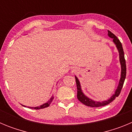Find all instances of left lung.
Segmentation results:
<instances>
[{"label":"left lung","instance_id":"8db88e82","mask_svg":"<svg viewBox=\"0 0 132 132\" xmlns=\"http://www.w3.org/2000/svg\"><path fill=\"white\" fill-rule=\"evenodd\" d=\"M108 36L110 38H111L113 39V42L115 44L116 47H117L118 50L119 52V57H120V62L121 65V77L119 81L118 86L117 87V89L116 90L115 93L113 94L111 97L108 100L105 101H102V102H97V101H94L92 99L89 98L87 96H86L85 94L82 93V90H81V87H80V84L79 82V79H77V77H75V80H76L77 84V98L80 102H82L85 105L88 106L90 107H100L103 106L110 104L111 102H112L114 99L116 97L119 96V94H120L121 90H122V87H123V82L125 80L126 76V60L124 58V53H123V47H122V45L121 42H120L118 38L113 33H112L111 31L108 30Z\"/></svg>","mask_w":132,"mask_h":132}]
</instances>
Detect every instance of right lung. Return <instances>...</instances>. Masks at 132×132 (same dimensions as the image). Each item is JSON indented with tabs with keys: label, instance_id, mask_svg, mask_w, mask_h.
Masks as SVG:
<instances>
[{
	"label": "right lung",
	"instance_id": "add662e5",
	"mask_svg": "<svg viewBox=\"0 0 132 132\" xmlns=\"http://www.w3.org/2000/svg\"><path fill=\"white\" fill-rule=\"evenodd\" d=\"M53 96H52V97L51 98H50L47 102H46V103L43 104L42 105H41V106H37V107H29V108H32V109H36V110L42 109V108H46V107H48L50 105V104L52 103V102L53 101ZM22 106H24V105H22ZM24 106L26 107V106Z\"/></svg>",
	"mask_w": 132,
	"mask_h": 132
}]
</instances>
